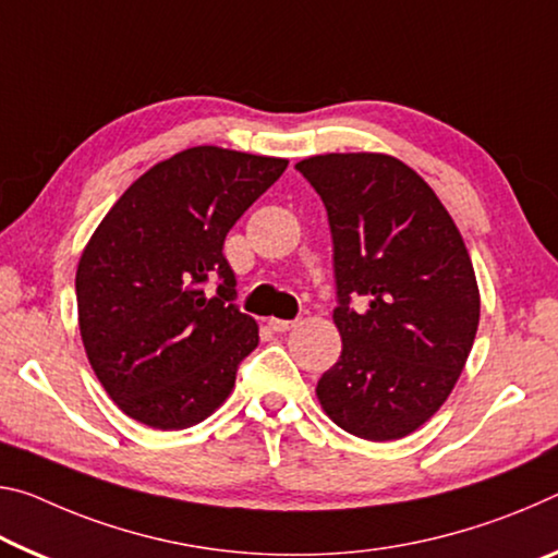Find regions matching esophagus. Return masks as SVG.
<instances>
[{
	"label": "esophagus",
	"instance_id": "1",
	"mask_svg": "<svg viewBox=\"0 0 558 558\" xmlns=\"http://www.w3.org/2000/svg\"><path fill=\"white\" fill-rule=\"evenodd\" d=\"M268 325H270L272 332H288V330H293L298 320H278V317H270Z\"/></svg>",
	"mask_w": 558,
	"mask_h": 558
}]
</instances>
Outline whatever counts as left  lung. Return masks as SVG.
Masks as SVG:
<instances>
[{
    "mask_svg": "<svg viewBox=\"0 0 558 558\" xmlns=\"http://www.w3.org/2000/svg\"><path fill=\"white\" fill-rule=\"evenodd\" d=\"M295 168L325 203L338 286L342 352L317 383V400L350 435L402 439L454 390L480 327L462 233L395 156L325 154Z\"/></svg>",
    "mask_w": 558,
    "mask_h": 558,
    "instance_id": "1",
    "label": "left lung"
}]
</instances>
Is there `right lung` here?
I'll list each match as a JSON object with an SVG mask.
<instances>
[{"label": "right lung", "instance_id": "1", "mask_svg": "<svg viewBox=\"0 0 558 558\" xmlns=\"http://www.w3.org/2000/svg\"><path fill=\"white\" fill-rule=\"evenodd\" d=\"M286 168V158L185 148L131 183L86 243L78 330L131 420L185 429L231 395L238 365L258 348V323L233 305L223 241ZM208 279L219 280L214 299L202 290Z\"/></svg>", "mask_w": 558, "mask_h": 558}]
</instances>
